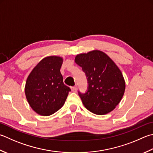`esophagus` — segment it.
Returning a JSON list of instances; mask_svg holds the SVG:
<instances>
[{
	"mask_svg": "<svg viewBox=\"0 0 153 153\" xmlns=\"http://www.w3.org/2000/svg\"><path fill=\"white\" fill-rule=\"evenodd\" d=\"M71 91H72L73 92H76L77 88L76 86H74V87H71Z\"/></svg>",
	"mask_w": 153,
	"mask_h": 153,
	"instance_id": "obj_1",
	"label": "esophagus"
}]
</instances>
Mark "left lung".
<instances>
[{
    "label": "left lung",
    "instance_id": "8db88e82",
    "mask_svg": "<svg viewBox=\"0 0 153 153\" xmlns=\"http://www.w3.org/2000/svg\"><path fill=\"white\" fill-rule=\"evenodd\" d=\"M88 80V90L78 94L84 106L96 115L111 111L123 96L125 83L121 71L106 53L94 50L75 58Z\"/></svg>",
    "mask_w": 153,
    "mask_h": 153
}]
</instances>
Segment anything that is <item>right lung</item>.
Returning <instances> with one entry per match:
<instances>
[{
  "instance_id": "right-lung-1",
  "label": "right lung",
  "mask_w": 153,
  "mask_h": 153,
  "mask_svg": "<svg viewBox=\"0 0 153 153\" xmlns=\"http://www.w3.org/2000/svg\"><path fill=\"white\" fill-rule=\"evenodd\" d=\"M63 59L46 57L38 63L27 78L25 94L32 109L43 116L52 115L64 105L70 88L63 82Z\"/></svg>"
}]
</instances>
